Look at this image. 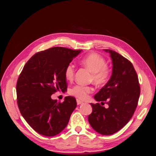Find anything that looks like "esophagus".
Listing matches in <instances>:
<instances>
[{"label":"esophagus","mask_w":156,"mask_h":156,"mask_svg":"<svg viewBox=\"0 0 156 156\" xmlns=\"http://www.w3.org/2000/svg\"><path fill=\"white\" fill-rule=\"evenodd\" d=\"M83 102L81 101V100H79V99H77V105H81V103H83Z\"/></svg>","instance_id":"1"}]
</instances>
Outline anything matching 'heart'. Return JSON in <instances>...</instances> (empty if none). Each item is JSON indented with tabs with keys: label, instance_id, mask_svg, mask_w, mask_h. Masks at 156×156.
<instances>
[{
	"label": "heart",
	"instance_id": "1",
	"mask_svg": "<svg viewBox=\"0 0 156 156\" xmlns=\"http://www.w3.org/2000/svg\"><path fill=\"white\" fill-rule=\"evenodd\" d=\"M106 59L101 55L92 53L83 57L81 64L92 72L91 80L98 85H104L109 81L112 69L109 65L106 64ZM75 75V66L69 63L64 69V75L67 80H72ZM94 89L90 86L76 84L69 90V94L77 98L84 100Z\"/></svg>",
	"mask_w": 156,
	"mask_h": 156
}]
</instances>
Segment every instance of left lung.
I'll return each instance as SVG.
<instances>
[{
    "instance_id": "8db88e82",
    "label": "left lung",
    "mask_w": 156,
    "mask_h": 156,
    "mask_svg": "<svg viewBox=\"0 0 156 156\" xmlns=\"http://www.w3.org/2000/svg\"><path fill=\"white\" fill-rule=\"evenodd\" d=\"M112 60V74L108 82L94 98L100 103H91L92 112L88 116L98 133L109 135L120 130L133 116L138 105L140 88L137 74L130 61L116 51L105 49Z\"/></svg>"
}]
</instances>
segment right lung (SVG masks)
Listing matches in <instances>:
<instances>
[{"instance_id": "add662e5", "label": "right lung", "mask_w": 156, "mask_h": 156, "mask_svg": "<svg viewBox=\"0 0 156 156\" xmlns=\"http://www.w3.org/2000/svg\"><path fill=\"white\" fill-rule=\"evenodd\" d=\"M81 50L54 47L41 51L27 61L16 84L19 109L32 128L40 135L52 136L66 127L77 107L72 96L63 102L52 100L58 90H67L64 69Z\"/></svg>"}]
</instances>
